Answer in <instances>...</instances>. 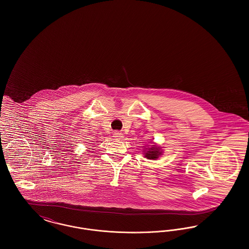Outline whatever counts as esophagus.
Wrapping results in <instances>:
<instances>
[{
    "instance_id": "obj_1",
    "label": "esophagus",
    "mask_w": 249,
    "mask_h": 249,
    "mask_svg": "<svg viewBox=\"0 0 249 249\" xmlns=\"http://www.w3.org/2000/svg\"><path fill=\"white\" fill-rule=\"evenodd\" d=\"M114 137H115V139L120 140V139L123 138V134H122V132H120V131H116V132L114 133Z\"/></svg>"
}]
</instances>
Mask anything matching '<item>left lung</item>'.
<instances>
[{
  "mask_svg": "<svg viewBox=\"0 0 249 249\" xmlns=\"http://www.w3.org/2000/svg\"><path fill=\"white\" fill-rule=\"evenodd\" d=\"M152 145L150 147L142 146L143 147V157L147 160H158L161 155L162 150L160 145H158L156 142H151Z\"/></svg>",
  "mask_w": 249,
  "mask_h": 249,
  "instance_id": "8db88e82",
  "label": "left lung"
}]
</instances>
